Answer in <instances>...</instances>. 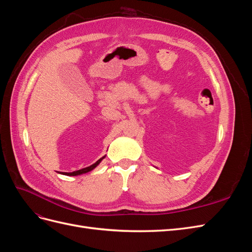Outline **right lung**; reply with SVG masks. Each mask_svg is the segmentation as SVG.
Returning a JSON list of instances; mask_svg holds the SVG:
<instances>
[{"label": "right lung", "mask_w": 252, "mask_h": 252, "mask_svg": "<svg viewBox=\"0 0 252 252\" xmlns=\"http://www.w3.org/2000/svg\"><path fill=\"white\" fill-rule=\"evenodd\" d=\"M104 158H105V156H104L103 158H101L100 159H98V161H96L94 164L90 165L89 167H86V168H83V169H80V170H77V171H73V172H59V173H62V174H64V175H70V177H74V175H80V174H83V173H87V172H89V171H91V170H94V169L95 168V167L102 162V159H103Z\"/></svg>", "instance_id": "1"}]
</instances>
